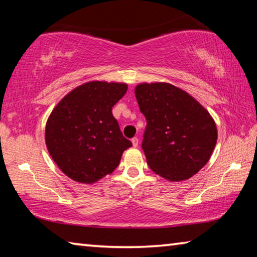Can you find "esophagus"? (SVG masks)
I'll return each mask as SVG.
<instances>
[{
  "mask_svg": "<svg viewBox=\"0 0 257 257\" xmlns=\"http://www.w3.org/2000/svg\"><path fill=\"white\" fill-rule=\"evenodd\" d=\"M132 143H133V146L134 147H137L138 146V138L137 137H134L133 139H132Z\"/></svg>",
  "mask_w": 257,
  "mask_h": 257,
  "instance_id": "1",
  "label": "esophagus"
}]
</instances>
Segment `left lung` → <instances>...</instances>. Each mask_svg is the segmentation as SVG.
Returning <instances> with one entry per match:
<instances>
[{
  "instance_id": "1",
  "label": "left lung",
  "mask_w": 257,
  "mask_h": 257,
  "mask_svg": "<svg viewBox=\"0 0 257 257\" xmlns=\"http://www.w3.org/2000/svg\"><path fill=\"white\" fill-rule=\"evenodd\" d=\"M147 125L143 150L147 164L169 181H184L201 170L214 150V119L190 94L169 82L135 87Z\"/></svg>"
}]
</instances>
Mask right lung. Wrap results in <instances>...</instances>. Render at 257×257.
<instances>
[{"label": "right lung", "mask_w": 257, "mask_h": 257, "mask_svg": "<svg viewBox=\"0 0 257 257\" xmlns=\"http://www.w3.org/2000/svg\"><path fill=\"white\" fill-rule=\"evenodd\" d=\"M127 89L124 82L88 81L69 92L52 110L45 144L60 170L73 181L92 185L111 175L133 145L112 114Z\"/></svg>", "instance_id": "add662e5"}]
</instances>
